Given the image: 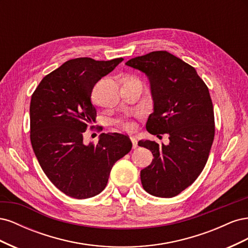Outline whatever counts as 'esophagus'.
<instances>
[{"label": "esophagus", "instance_id": "esophagus-1", "mask_svg": "<svg viewBox=\"0 0 248 248\" xmlns=\"http://www.w3.org/2000/svg\"><path fill=\"white\" fill-rule=\"evenodd\" d=\"M130 140H131V142H132V148L136 149L138 147V140H137V138L130 137Z\"/></svg>", "mask_w": 248, "mask_h": 248}]
</instances>
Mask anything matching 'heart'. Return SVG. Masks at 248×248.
<instances>
[{
	"label": "heart",
	"mask_w": 248,
	"mask_h": 248,
	"mask_svg": "<svg viewBox=\"0 0 248 248\" xmlns=\"http://www.w3.org/2000/svg\"><path fill=\"white\" fill-rule=\"evenodd\" d=\"M115 123L123 128L124 130L127 131H131L134 129V127H136V123H134L133 120L128 117V116H125V117H120L118 119L115 120Z\"/></svg>",
	"instance_id": "obj_1"
}]
</instances>
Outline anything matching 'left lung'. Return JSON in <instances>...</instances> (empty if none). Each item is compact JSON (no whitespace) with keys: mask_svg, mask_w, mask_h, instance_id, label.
Instances as JSON below:
<instances>
[{"mask_svg":"<svg viewBox=\"0 0 248 248\" xmlns=\"http://www.w3.org/2000/svg\"><path fill=\"white\" fill-rule=\"evenodd\" d=\"M127 66L150 79L154 111L147 130L170 144L140 140L152 152V163L140 170L144 189L152 196L172 198L190 186L204 170L214 140V110L207 85L196 69L166 50L130 59Z\"/></svg>","mask_w":248,"mask_h":248,"instance_id":"1","label":"left lung"}]
</instances>
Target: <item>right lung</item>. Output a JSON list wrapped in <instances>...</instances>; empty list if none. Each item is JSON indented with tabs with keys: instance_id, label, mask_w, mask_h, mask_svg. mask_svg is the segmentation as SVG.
<instances>
[{
	"instance_id": "right-lung-1",
	"label": "right lung",
	"mask_w": 248,
	"mask_h": 248,
	"mask_svg": "<svg viewBox=\"0 0 248 248\" xmlns=\"http://www.w3.org/2000/svg\"><path fill=\"white\" fill-rule=\"evenodd\" d=\"M122 61L69 60L44 77L32 95V148L44 174L66 196L82 200L100 193L112 166L130 152L129 137L120 133H101L97 145L82 142L89 125L95 127L92 90Z\"/></svg>"
}]
</instances>
